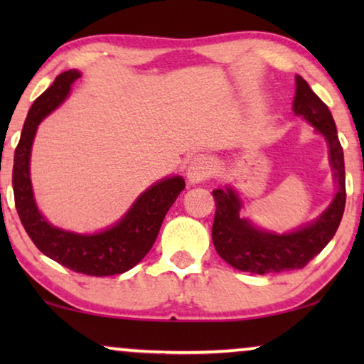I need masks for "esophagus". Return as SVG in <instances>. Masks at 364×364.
Instances as JSON below:
<instances>
[{
	"mask_svg": "<svg viewBox=\"0 0 364 364\" xmlns=\"http://www.w3.org/2000/svg\"><path fill=\"white\" fill-rule=\"evenodd\" d=\"M213 168H215V164H213V159L208 156H197L191 162L187 171V178L191 183H200L207 181L208 177L213 173Z\"/></svg>",
	"mask_w": 364,
	"mask_h": 364,
	"instance_id": "esophagus-1",
	"label": "esophagus"
}]
</instances>
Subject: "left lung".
Returning <instances> with one entry per match:
<instances>
[{"mask_svg":"<svg viewBox=\"0 0 364 364\" xmlns=\"http://www.w3.org/2000/svg\"><path fill=\"white\" fill-rule=\"evenodd\" d=\"M293 112L305 117L326 139L338 192L330 207L316 220L295 232L277 235L260 230L247 218H240L242 202L233 188L213 191L212 196L217 207L212 225L213 245L218 255L237 270L257 275L298 270L328 245L340 227L346 203L343 147L330 109L301 76H296Z\"/></svg>","mask_w":364,"mask_h":364,"instance_id":"1","label":"left lung"}]
</instances>
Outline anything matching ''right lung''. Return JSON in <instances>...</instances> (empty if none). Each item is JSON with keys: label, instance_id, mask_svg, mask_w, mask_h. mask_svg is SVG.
<instances>
[{"label": "right lung", "instance_id": "add662e5", "mask_svg": "<svg viewBox=\"0 0 364 364\" xmlns=\"http://www.w3.org/2000/svg\"><path fill=\"white\" fill-rule=\"evenodd\" d=\"M77 77H81V73L76 69L61 73L29 109L21 139L14 151V205L24 230L44 255L84 275H119L131 270L147 255L161 230L164 217L183 191L186 182L181 176H173L154 183L137 197L116 225L104 232L81 235L53 227L34 202L29 157L39 122L61 106Z\"/></svg>", "mask_w": 364, "mask_h": 364}]
</instances>
